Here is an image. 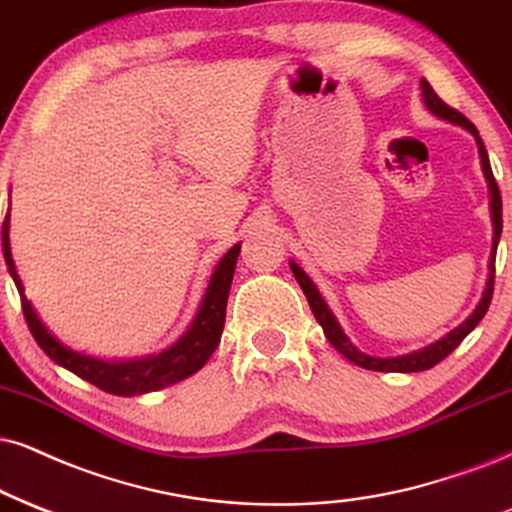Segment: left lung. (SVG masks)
Masks as SVG:
<instances>
[{"mask_svg": "<svg viewBox=\"0 0 512 512\" xmlns=\"http://www.w3.org/2000/svg\"><path fill=\"white\" fill-rule=\"evenodd\" d=\"M420 90H422V104H425V109L432 113V116L441 118V121L446 123H453V125H460L463 130H468L472 137H475L477 142V149H479V161H482V173L484 178H487V187H489V211H491V225H494V244H491V256H489V277H487V287H484L482 292V299H479V304L475 306V311H472L468 318L460 323L456 330H451L449 334H444V337L437 339V342L425 346V349H418L413 353H403V356H394V358H377V356H368V353H363L358 346H353V342L349 337H346L342 325L337 323V318H334V313L330 311V306L325 304L323 294L318 292V287L313 285L311 277L306 275V270L299 266L296 261H289V268H292V273L296 277V282H299L301 289H304L306 299H308V306H311V311L315 315V320H318L320 327H323L325 337L330 339V344L337 349L346 361H351L353 365H358V368H365V370H377V372H420V370H430L437 365L439 361H444L449 353L456 349V346L463 342L468 334L475 330L479 325V320L484 318V313H487V308L491 304V294H494V263H496V249H498V239H501V230H503V211H501V192H498V185L494 180V173H491V163H489V154H487V147H484L482 137H479V132L475 125H472L468 118L463 116V113L451 109L449 104H444L439 99V94L432 90V85L427 82L425 78L420 80Z\"/></svg>", "mask_w": 512, "mask_h": 512, "instance_id": "1", "label": "left lung"}]
</instances>
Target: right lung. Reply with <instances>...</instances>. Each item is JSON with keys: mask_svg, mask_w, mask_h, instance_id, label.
<instances>
[{"mask_svg": "<svg viewBox=\"0 0 512 512\" xmlns=\"http://www.w3.org/2000/svg\"><path fill=\"white\" fill-rule=\"evenodd\" d=\"M239 249H242V244L237 242L218 261L211 280H208L199 311L194 315L192 325L187 327V332L182 334L178 342L168 346V349H163L161 353H149V356L142 358H113V361H109V358H97L90 356V353L71 349V346L63 344L61 339L42 323L35 306L30 304L28 296H25L23 282L16 273V263L14 256H11L9 244V213H6L2 225L4 261L6 268H9V275L14 277L18 294H21L23 315L25 320H28V327L30 332H33L35 342L40 344V349L47 353L56 365L71 370L73 375H78L82 380L94 384V387L116 396H137L147 394V391L170 387V384L187 380L189 375H194V372L204 368L208 358H211V353L216 351V346L220 344V334H223L227 294H230Z\"/></svg>", "mask_w": 512, "mask_h": 512, "instance_id": "add662e5", "label": "right lung"}]
</instances>
